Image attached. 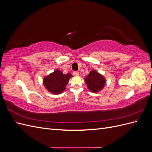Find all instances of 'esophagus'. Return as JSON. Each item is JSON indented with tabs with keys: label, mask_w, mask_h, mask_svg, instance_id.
Returning <instances> with one entry per match:
<instances>
[{
	"label": "esophagus",
	"mask_w": 152,
	"mask_h": 152,
	"mask_svg": "<svg viewBox=\"0 0 152 152\" xmlns=\"http://www.w3.org/2000/svg\"><path fill=\"white\" fill-rule=\"evenodd\" d=\"M73 74H74L76 76H79V73L78 72H73Z\"/></svg>",
	"instance_id": "obj_1"
}]
</instances>
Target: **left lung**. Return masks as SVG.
Segmentation results:
<instances>
[{
    "mask_svg": "<svg viewBox=\"0 0 152 152\" xmlns=\"http://www.w3.org/2000/svg\"><path fill=\"white\" fill-rule=\"evenodd\" d=\"M84 81L87 86V88L93 93H98L102 91L107 82L104 77L96 70H91L84 78Z\"/></svg>",
    "mask_w": 152,
    "mask_h": 152,
    "instance_id": "left-lung-1",
    "label": "left lung"
}]
</instances>
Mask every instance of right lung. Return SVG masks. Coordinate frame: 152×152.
Instances as JSON below:
<instances>
[{
	"label": "right lung",
	"instance_id": "1",
	"mask_svg": "<svg viewBox=\"0 0 152 152\" xmlns=\"http://www.w3.org/2000/svg\"><path fill=\"white\" fill-rule=\"evenodd\" d=\"M73 75L70 73L64 74L63 72L56 69L43 79V84L49 93L53 94H61L65 90L69 80Z\"/></svg>",
	"mask_w": 152,
	"mask_h": 152
}]
</instances>
